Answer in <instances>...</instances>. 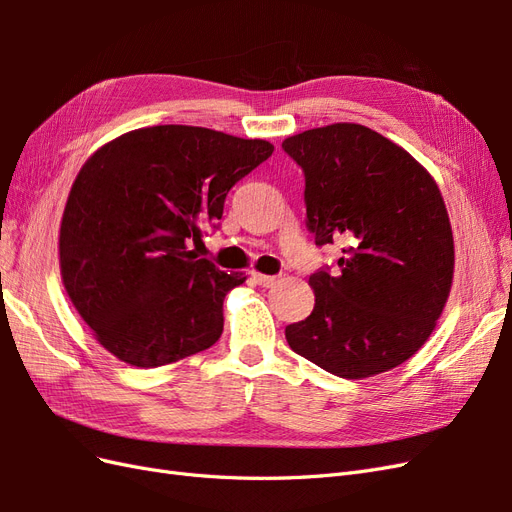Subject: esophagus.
Returning a JSON list of instances; mask_svg holds the SVG:
<instances>
[{"instance_id": "esophagus-1", "label": "esophagus", "mask_w": 512, "mask_h": 512, "mask_svg": "<svg viewBox=\"0 0 512 512\" xmlns=\"http://www.w3.org/2000/svg\"><path fill=\"white\" fill-rule=\"evenodd\" d=\"M252 280H254L258 286H262V288H271V286L277 284V277H275V275H265V273H258V271L252 273Z\"/></svg>"}]
</instances>
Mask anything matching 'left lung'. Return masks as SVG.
Returning a JSON list of instances; mask_svg holds the SVG:
<instances>
[{
  "instance_id": "obj_1",
  "label": "left lung",
  "mask_w": 512,
  "mask_h": 512,
  "mask_svg": "<svg viewBox=\"0 0 512 512\" xmlns=\"http://www.w3.org/2000/svg\"><path fill=\"white\" fill-rule=\"evenodd\" d=\"M305 173L316 245L344 243L337 269L309 277L316 305L288 346L333 376L361 380L418 352L451 294L455 243L438 183L406 149L361 123L288 136Z\"/></svg>"
}]
</instances>
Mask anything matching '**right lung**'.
<instances>
[{"instance_id": "1", "label": "right lung", "mask_w": 512, "mask_h": 512, "mask_svg": "<svg viewBox=\"0 0 512 512\" xmlns=\"http://www.w3.org/2000/svg\"><path fill=\"white\" fill-rule=\"evenodd\" d=\"M273 145L196 126H153L102 145L76 175L59 228L61 282L98 342L134 367L203 352L245 273L188 250L222 220L232 185Z\"/></svg>"}]
</instances>
